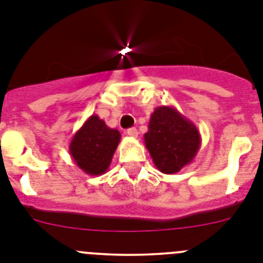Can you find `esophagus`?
Masks as SVG:
<instances>
[{
	"label": "esophagus",
	"mask_w": 263,
	"mask_h": 263,
	"mask_svg": "<svg viewBox=\"0 0 263 263\" xmlns=\"http://www.w3.org/2000/svg\"><path fill=\"white\" fill-rule=\"evenodd\" d=\"M126 134L129 137H133V138H137L138 137V130L136 127H132V129H127L126 130Z\"/></svg>",
	"instance_id": "1"
}]
</instances>
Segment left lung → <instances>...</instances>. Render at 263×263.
<instances>
[{
	"mask_svg": "<svg viewBox=\"0 0 263 263\" xmlns=\"http://www.w3.org/2000/svg\"><path fill=\"white\" fill-rule=\"evenodd\" d=\"M147 127L145 145L160 173H179L195 159L201 146L196 125L171 105L155 108Z\"/></svg>",
	"mask_w": 263,
	"mask_h": 263,
	"instance_id": "1",
	"label": "left lung"
}]
</instances>
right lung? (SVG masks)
<instances>
[{"instance_id": "obj_1", "label": "right lung", "mask_w": 263, "mask_h": 263, "mask_svg": "<svg viewBox=\"0 0 263 263\" xmlns=\"http://www.w3.org/2000/svg\"><path fill=\"white\" fill-rule=\"evenodd\" d=\"M120 141L117 129H111L99 116L92 115L72 137L69 154L83 173L103 175L110 166Z\"/></svg>"}]
</instances>
